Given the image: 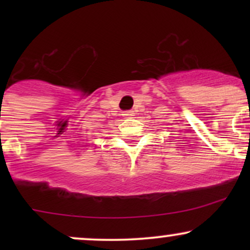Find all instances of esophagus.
I'll list each match as a JSON object with an SVG mask.
<instances>
[{"label":"esophagus","instance_id":"34e87169","mask_svg":"<svg viewBox=\"0 0 250 250\" xmlns=\"http://www.w3.org/2000/svg\"><path fill=\"white\" fill-rule=\"evenodd\" d=\"M134 111H131V110H128V111H125V113H123V116L125 117V119H129V117H133L134 116Z\"/></svg>","mask_w":250,"mask_h":250}]
</instances>
